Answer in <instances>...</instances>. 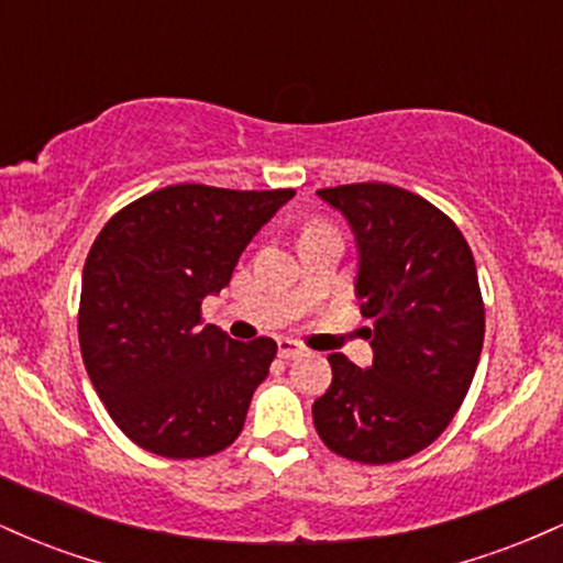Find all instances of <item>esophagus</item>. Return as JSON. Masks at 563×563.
Instances as JSON below:
<instances>
[{
  "instance_id": "34e87169",
  "label": "esophagus",
  "mask_w": 563,
  "mask_h": 563,
  "mask_svg": "<svg viewBox=\"0 0 563 563\" xmlns=\"http://www.w3.org/2000/svg\"><path fill=\"white\" fill-rule=\"evenodd\" d=\"M301 352H303V346L296 344V341H290V339H280V341H277V354H280L283 360L299 357Z\"/></svg>"
}]
</instances>
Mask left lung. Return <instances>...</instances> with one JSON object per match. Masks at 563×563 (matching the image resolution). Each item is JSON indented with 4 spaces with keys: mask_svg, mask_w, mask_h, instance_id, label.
Segmentation results:
<instances>
[{
    "mask_svg": "<svg viewBox=\"0 0 563 563\" xmlns=\"http://www.w3.org/2000/svg\"><path fill=\"white\" fill-rule=\"evenodd\" d=\"M318 196L341 211L357 243L354 294L373 365L331 354L333 380L314 399L328 450L394 463L429 448L466 399L484 344V303L466 238L429 200L384 183Z\"/></svg>",
    "mask_w": 563,
    "mask_h": 563,
    "instance_id": "obj_1",
    "label": "left lung"
}]
</instances>
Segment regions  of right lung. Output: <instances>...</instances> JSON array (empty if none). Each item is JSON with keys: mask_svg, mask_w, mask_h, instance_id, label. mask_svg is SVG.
I'll return each instance as SVG.
<instances>
[{"mask_svg": "<svg viewBox=\"0 0 563 563\" xmlns=\"http://www.w3.org/2000/svg\"><path fill=\"white\" fill-rule=\"evenodd\" d=\"M294 196L169 185L97 235L81 275V357L115 426L142 450L190 461L243 431L277 344L203 325L200 303L228 286L251 238Z\"/></svg>", "mask_w": 563, "mask_h": 563, "instance_id": "obj_1", "label": "right lung"}]
</instances>
